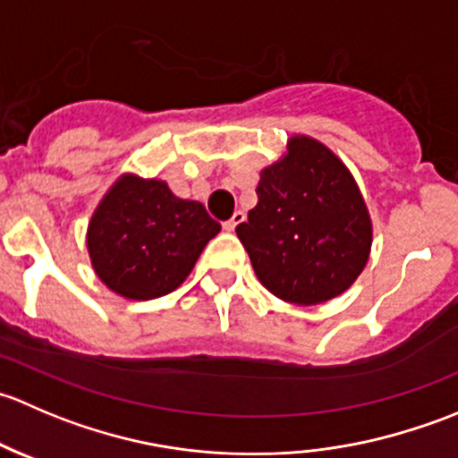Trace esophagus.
Here are the masks:
<instances>
[{"mask_svg": "<svg viewBox=\"0 0 458 458\" xmlns=\"http://www.w3.org/2000/svg\"><path fill=\"white\" fill-rule=\"evenodd\" d=\"M243 221H246V215H243L242 210H237V212H234L233 216H230L228 221H225V224H224V228L228 230V233H234V228H237L239 224H243Z\"/></svg>", "mask_w": 458, "mask_h": 458, "instance_id": "obj_1", "label": "esophagus"}]
</instances>
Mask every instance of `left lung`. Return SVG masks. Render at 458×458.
Instances as JSON below:
<instances>
[{"instance_id":"obj_1","label":"left lung","mask_w":458,"mask_h":458,"mask_svg":"<svg viewBox=\"0 0 458 458\" xmlns=\"http://www.w3.org/2000/svg\"><path fill=\"white\" fill-rule=\"evenodd\" d=\"M257 206L237 225L255 275L275 297L297 306L330 301L366 267L372 224L350 170L310 137L261 170Z\"/></svg>"}]
</instances>
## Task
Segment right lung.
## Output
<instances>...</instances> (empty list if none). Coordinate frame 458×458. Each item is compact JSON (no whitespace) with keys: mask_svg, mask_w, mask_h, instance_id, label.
Wrapping results in <instances>:
<instances>
[{"mask_svg":"<svg viewBox=\"0 0 458 458\" xmlns=\"http://www.w3.org/2000/svg\"><path fill=\"white\" fill-rule=\"evenodd\" d=\"M221 230L199 201L179 199L164 182L123 174L88 225L97 276L126 299H155L183 284Z\"/></svg>","mask_w":458,"mask_h":458,"instance_id":"obj_1","label":"right lung"}]
</instances>
